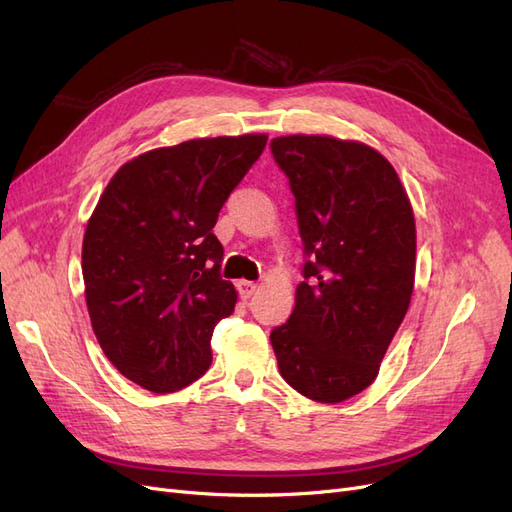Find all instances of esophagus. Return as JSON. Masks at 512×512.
<instances>
[{"label": "esophagus", "mask_w": 512, "mask_h": 512, "mask_svg": "<svg viewBox=\"0 0 512 512\" xmlns=\"http://www.w3.org/2000/svg\"><path fill=\"white\" fill-rule=\"evenodd\" d=\"M237 290H239V294H241V299H250L252 294L258 290V284L241 280V282H237Z\"/></svg>", "instance_id": "obj_1"}]
</instances>
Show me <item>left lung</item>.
I'll list each match as a JSON object with an SVG mask.
<instances>
[{
  "mask_svg": "<svg viewBox=\"0 0 512 512\" xmlns=\"http://www.w3.org/2000/svg\"><path fill=\"white\" fill-rule=\"evenodd\" d=\"M271 153L305 256L294 312L271 344L294 391L339 404L376 380L408 312L414 213L395 168L363 143L294 134L273 138Z\"/></svg>",
  "mask_w": 512,
  "mask_h": 512,
  "instance_id": "1",
  "label": "left lung"
}]
</instances>
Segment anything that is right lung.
Segmentation results:
<instances>
[{
  "label": "right lung",
  "instance_id": "right-lung-1",
  "mask_svg": "<svg viewBox=\"0 0 512 512\" xmlns=\"http://www.w3.org/2000/svg\"><path fill=\"white\" fill-rule=\"evenodd\" d=\"M265 145V134H245L153 149L98 200L83 239L91 327L108 361L147 391H179L211 365L215 324L237 303L213 226Z\"/></svg>",
  "mask_w": 512,
  "mask_h": 512
}]
</instances>
